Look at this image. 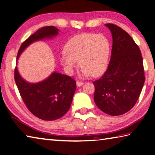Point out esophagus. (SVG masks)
Masks as SVG:
<instances>
[{"mask_svg": "<svg viewBox=\"0 0 155 155\" xmlns=\"http://www.w3.org/2000/svg\"><path fill=\"white\" fill-rule=\"evenodd\" d=\"M83 82L82 81H77V85L78 87H81V86H82L83 85Z\"/></svg>", "mask_w": 155, "mask_h": 155, "instance_id": "obj_1", "label": "esophagus"}]
</instances>
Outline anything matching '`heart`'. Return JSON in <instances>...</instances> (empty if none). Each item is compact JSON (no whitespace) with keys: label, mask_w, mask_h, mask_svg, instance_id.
<instances>
[{"label":"heart","mask_w":155,"mask_h":155,"mask_svg":"<svg viewBox=\"0 0 155 155\" xmlns=\"http://www.w3.org/2000/svg\"><path fill=\"white\" fill-rule=\"evenodd\" d=\"M111 44L103 34L84 33L73 36L65 44V51L59 61L68 74H71L78 65L82 67V74L99 76L108 65Z\"/></svg>","instance_id":"1"}]
</instances>
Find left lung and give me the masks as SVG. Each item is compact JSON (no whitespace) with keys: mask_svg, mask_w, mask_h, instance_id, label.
<instances>
[{"mask_svg":"<svg viewBox=\"0 0 155 155\" xmlns=\"http://www.w3.org/2000/svg\"><path fill=\"white\" fill-rule=\"evenodd\" d=\"M113 39L111 57L107 70L95 85L97 107L110 115H120L133 108L145 81L143 59L133 38L117 25L105 24Z\"/></svg>","mask_w":155,"mask_h":155,"instance_id":"1","label":"left lung"}]
</instances>
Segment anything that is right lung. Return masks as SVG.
Wrapping results in <instances>:
<instances>
[{"label":"right lung","instance_id":"obj_1","mask_svg":"<svg viewBox=\"0 0 155 155\" xmlns=\"http://www.w3.org/2000/svg\"><path fill=\"white\" fill-rule=\"evenodd\" d=\"M59 31L54 26L40 28L22 43L18 52L17 60L31 44L53 38L58 35ZM14 78L28 110L38 118L48 121L59 119L66 114L77 89L73 78L57 72H53L40 82L29 83L21 77L16 67Z\"/></svg>","mask_w":155,"mask_h":155}]
</instances>
